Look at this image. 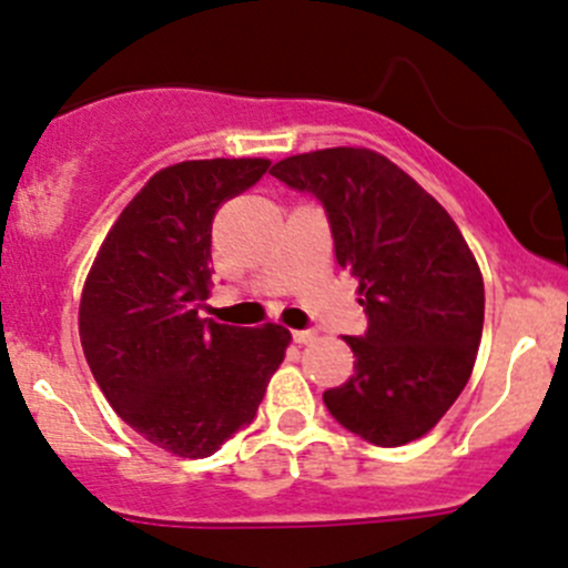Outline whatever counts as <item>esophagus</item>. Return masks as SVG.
I'll use <instances>...</instances> for the list:
<instances>
[{
  "instance_id": "obj_1",
  "label": "esophagus",
  "mask_w": 568,
  "mask_h": 568,
  "mask_svg": "<svg viewBox=\"0 0 568 568\" xmlns=\"http://www.w3.org/2000/svg\"><path fill=\"white\" fill-rule=\"evenodd\" d=\"M317 339V332H294L296 345H310V342Z\"/></svg>"
}]
</instances>
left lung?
Instances as JSON below:
<instances>
[{"instance_id": "left-lung-1", "label": "left lung", "mask_w": 568, "mask_h": 568, "mask_svg": "<svg viewBox=\"0 0 568 568\" xmlns=\"http://www.w3.org/2000/svg\"><path fill=\"white\" fill-rule=\"evenodd\" d=\"M270 174L321 199L336 264L369 315L361 339L345 336L355 375L323 394L328 413L372 445L420 439L475 369L485 317L475 253L432 193L369 148L288 155Z\"/></svg>"}]
</instances>
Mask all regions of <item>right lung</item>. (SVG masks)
I'll list each match as a JSON object with an SVG mask.
<instances>
[{"label": "right lung", "mask_w": 568, "mask_h": 568, "mask_svg": "<svg viewBox=\"0 0 568 568\" xmlns=\"http://www.w3.org/2000/svg\"><path fill=\"white\" fill-rule=\"evenodd\" d=\"M270 159L164 166L104 236L80 296V345L110 407L180 458H207L255 417L288 328L199 317L210 298L213 221Z\"/></svg>", "instance_id": "add662e5"}]
</instances>
